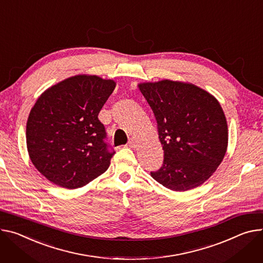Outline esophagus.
<instances>
[{
	"mask_svg": "<svg viewBox=\"0 0 263 263\" xmlns=\"http://www.w3.org/2000/svg\"><path fill=\"white\" fill-rule=\"evenodd\" d=\"M128 146L130 147V148H136L137 147V142L134 140V139H130L129 141H128Z\"/></svg>",
	"mask_w": 263,
	"mask_h": 263,
	"instance_id": "esophagus-1",
	"label": "esophagus"
}]
</instances>
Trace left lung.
<instances>
[{"instance_id":"8db88e82","label":"left lung","mask_w":263,"mask_h":263,"mask_svg":"<svg viewBox=\"0 0 263 263\" xmlns=\"http://www.w3.org/2000/svg\"><path fill=\"white\" fill-rule=\"evenodd\" d=\"M157 122L164 158L151 176L173 191L202 184L228 147V125L218 101L192 84L164 80L138 85Z\"/></svg>"}]
</instances>
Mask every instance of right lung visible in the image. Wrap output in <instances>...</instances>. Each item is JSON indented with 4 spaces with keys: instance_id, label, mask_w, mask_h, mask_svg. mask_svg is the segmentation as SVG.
<instances>
[{
    "instance_id": "1",
    "label": "right lung",
    "mask_w": 263,
    "mask_h": 263,
    "mask_svg": "<svg viewBox=\"0 0 263 263\" xmlns=\"http://www.w3.org/2000/svg\"><path fill=\"white\" fill-rule=\"evenodd\" d=\"M115 88L97 76L69 78L47 89L30 111L27 149L35 168L63 187H81L103 174L114 150L99 113Z\"/></svg>"
}]
</instances>
